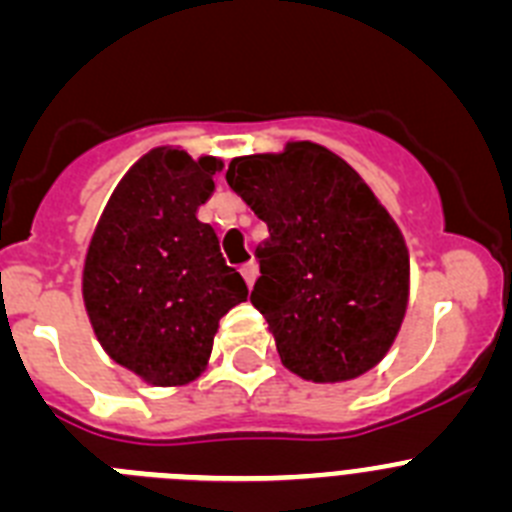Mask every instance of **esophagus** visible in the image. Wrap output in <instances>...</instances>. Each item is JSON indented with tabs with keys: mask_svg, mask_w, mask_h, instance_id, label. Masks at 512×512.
Segmentation results:
<instances>
[{
	"mask_svg": "<svg viewBox=\"0 0 512 512\" xmlns=\"http://www.w3.org/2000/svg\"><path fill=\"white\" fill-rule=\"evenodd\" d=\"M241 274H243V279H246L248 287H253V282H256V277H259V266H256V261H248V264H243Z\"/></svg>",
	"mask_w": 512,
	"mask_h": 512,
	"instance_id": "obj_1",
	"label": "esophagus"
}]
</instances>
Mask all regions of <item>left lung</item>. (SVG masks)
I'll list each match as a JSON object with an SVG mask.
<instances>
[{
    "mask_svg": "<svg viewBox=\"0 0 512 512\" xmlns=\"http://www.w3.org/2000/svg\"><path fill=\"white\" fill-rule=\"evenodd\" d=\"M225 179L269 228L251 302L282 364L320 384L374 369L408 310L410 256L372 189L310 140L233 158Z\"/></svg>",
    "mask_w": 512,
    "mask_h": 512,
    "instance_id": "1",
    "label": "left lung"
}]
</instances>
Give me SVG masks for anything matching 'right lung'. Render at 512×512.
Wrapping results in <instances>:
<instances>
[{
  "mask_svg": "<svg viewBox=\"0 0 512 512\" xmlns=\"http://www.w3.org/2000/svg\"><path fill=\"white\" fill-rule=\"evenodd\" d=\"M223 169L161 146L138 158L104 207L84 259V307L112 361L153 387H182L207 369L217 323L248 297L197 210Z\"/></svg>",
  "mask_w": 512,
  "mask_h": 512,
  "instance_id": "1",
  "label": "right lung"
}]
</instances>
